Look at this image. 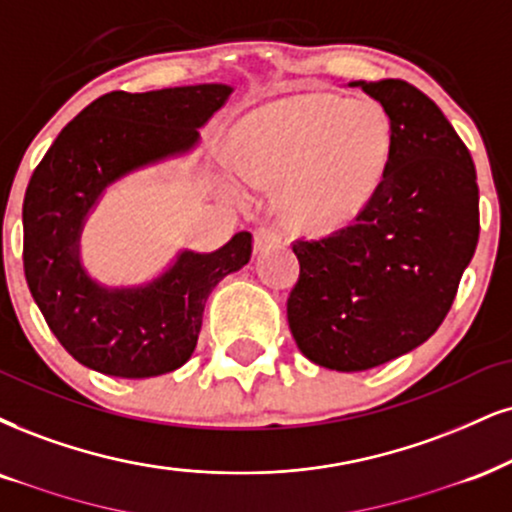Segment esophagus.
Wrapping results in <instances>:
<instances>
[{"instance_id": "obj_1", "label": "esophagus", "mask_w": 512, "mask_h": 512, "mask_svg": "<svg viewBox=\"0 0 512 512\" xmlns=\"http://www.w3.org/2000/svg\"><path fill=\"white\" fill-rule=\"evenodd\" d=\"M280 242V235H277L275 230H270V227H258L254 232V251L256 254H263V251L273 249V246Z\"/></svg>"}]
</instances>
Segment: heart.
<instances>
[{"instance_id":"obj_1","label":"heart","mask_w":512,"mask_h":512,"mask_svg":"<svg viewBox=\"0 0 512 512\" xmlns=\"http://www.w3.org/2000/svg\"><path fill=\"white\" fill-rule=\"evenodd\" d=\"M235 163L218 170L230 197L251 182L277 185L275 204L294 230L325 235L365 211L394 154V123L375 99L308 92L249 111L230 132Z\"/></svg>"}]
</instances>
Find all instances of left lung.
Wrapping results in <instances>:
<instances>
[{
    "instance_id": "8db88e82",
    "label": "left lung",
    "mask_w": 512,
    "mask_h": 512,
    "mask_svg": "<svg viewBox=\"0 0 512 512\" xmlns=\"http://www.w3.org/2000/svg\"><path fill=\"white\" fill-rule=\"evenodd\" d=\"M389 111L394 154L377 194L323 239H299L289 330L308 361L361 372L437 332L475 256L479 189L468 147L439 106L403 80H353Z\"/></svg>"
}]
</instances>
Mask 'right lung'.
Returning a JSON list of instances; mask_svg holds the SVG:
<instances>
[{
  "label": "right lung",
  "mask_w": 512,
  "mask_h": 512,
  "mask_svg": "<svg viewBox=\"0 0 512 512\" xmlns=\"http://www.w3.org/2000/svg\"><path fill=\"white\" fill-rule=\"evenodd\" d=\"M235 87L109 92L59 132L23 201V268L37 308L85 368L125 380L166 375L197 346L208 294L251 258V232L216 251L180 249L140 285H104L82 263L87 218L118 182L187 159Z\"/></svg>",
  "instance_id": "obj_1"
}]
</instances>
